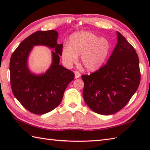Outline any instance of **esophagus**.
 <instances>
[{"label":"esophagus","instance_id":"34e87169","mask_svg":"<svg viewBox=\"0 0 150 150\" xmlns=\"http://www.w3.org/2000/svg\"><path fill=\"white\" fill-rule=\"evenodd\" d=\"M74 73H75V79H79V77H81V74H80V73H79V71H75Z\"/></svg>","mask_w":150,"mask_h":150}]
</instances>
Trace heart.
Here are the masks:
<instances>
[{
	"mask_svg": "<svg viewBox=\"0 0 150 150\" xmlns=\"http://www.w3.org/2000/svg\"><path fill=\"white\" fill-rule=\"evenodd\" d=\"M110 50V43L106 38H99L90 31H81L70 37L69 45L63 47L62 57L66 64L71 66L81 55L84 68L93 71L103 66Z\"/></svg>",
	"mask_w": 150,
	"mask_h": 150,
	"instance_id": "heart-1",
	"label": "heart"
}]
</instances>
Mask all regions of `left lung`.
Listing matches in <instances>:
<instances>
[{"instance_id":"left-lung-1","label":"left lung","mask_w":150,"mask_h":150,"mask_svg":"<svg viewBox=\"0 0 150 150\" xmlns=\"http://www.w3.org/2000/svg\"><path fill=\"white\" fill-rule=\"evenodd\" d=\"M117 34V44L106 64L90 75H82L86 104L95 113L105 115L122 109L141 81L137 54L122 34Z\"/></svg>"}]
</instances>
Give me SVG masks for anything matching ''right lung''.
<instances>
[{
    "mask_svg": "<svg viewBox=\"0 0 150 150\" xmlns=\"http://www.w3.org/2000/svg\"><path fill=\"white\" fill-rule=\"evenodd\" d=\"M59 33L55 30L38 31L28 37L13 53L9 63L13 93L30 112L42 115L52 111L61 102L68 85L75 77L71 71L59 64L62 44H57ZM35 45L54 49L52 62L45 73H32L28 68V58Z\"/></svg>",
    "mask_w": 150,
    "mask_h": 150,
    "instance_id": "right-lung-1",
    "label": "right lung"
}]
</instances>
